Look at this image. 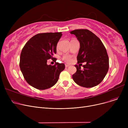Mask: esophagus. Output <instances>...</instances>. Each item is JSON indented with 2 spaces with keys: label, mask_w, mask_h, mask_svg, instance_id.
Returning <instances> with one entry per match:
<instances>
[{
  "label": "esophagus",
  "mask_w": 128,
  "mask_h": 128,
  "mask_svg": "<svg viewBox=\"0 0 128 128\" xmlns=\"http://www.w3.org/2000/svg\"><path fill=\"white\" fill-rule=\"evenodd\" d=\"M70 65L68 64H65V68H68Z\"/></svg>",
  "instance_id": "obj_1"
}]
</instances>
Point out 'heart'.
Masks as SVG:
<instances>
[{
	"instance_id": "obj_1",
	"label": "heart",
	"mask_w": 128,
	"mask_h": 128,
	"mask_svg": "<svg viewBox=\"0 0 128 128\" xmlns=\"http://www.w3.org/2000/svg\"><path fill=\"white\" fill-rule=\"evenodd\" d=\"M63 60L66 62H70L71 61V56H65L63 58Z\"/></svg>"
}]
</instances>
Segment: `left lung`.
<instances>
[{"label": "left lung", "mask_w": 128, "mask_h": 128, "mask_svg": "<svg viewBox=\"0 0 128 128\" xmlns=\"http://www.w3.org/2000/svg\"><path fill=\"white\" fill-rule=\"evenodd\" d=\"M80 43L77 57L78 63L86 62L81 70L75 65L76 73L72 78L77 84L85 88H92L102 82L109 68L108 56L101 40L88 30H76L70 32Z\"/></svg>", "instance_id": "1"}]
</instances>
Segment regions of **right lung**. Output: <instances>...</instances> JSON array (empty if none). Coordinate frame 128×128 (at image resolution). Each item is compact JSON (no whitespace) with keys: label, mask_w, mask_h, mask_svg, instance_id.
Listing matches in <instances>:
<instances>
[{"label":"right lung","mask_w":128,"mask_h":128,"mask_svg":"<svg viewBox=\"0 0 128 128\" xmlns=\"http://www.w3.org/2000/svg\"><path fill=\"white\" fill-rule=\"evenodd\" d=\"M62 32L38 34L26 42L20 56V67L30 85L39 90L51 88L58 82L65 64L56 62L53 58ZM51 58L56 63L53 66L46 64Z\"/></svg>","instance_id":"1"}]
</instances>
